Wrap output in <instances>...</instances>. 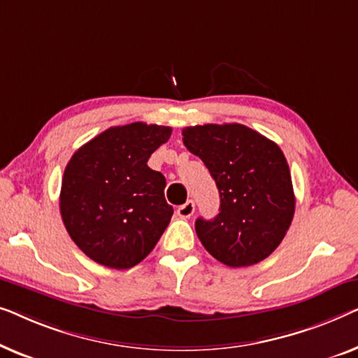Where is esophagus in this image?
<instances>
[{"label":"esophagus","mask_w":358,"mask_h":358,"mask_svg":"<svg viewBox=\"0 0 358 358\" xmlns=\"http://www.w3.org/2000/svg\"><path fill=\"white\" fill-rule=\"evenodd\" d=\"M177 214L180 215L181 219H189L191 215L194 214V203L193 201H186L185 204H181V206H178V209H177Z\"/></svg>","instance_id":"34e87169"}]
</instances>
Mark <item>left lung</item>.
Masks as SVG:
<instances>
[{"mask_svg": "<svg viewBox=\"0 0 358 358\" xmlns=\"http://www.w3.org/2000/svg\"><path fill=\"white\" fill-rule=\"evenodd\" d=\"M181 134L220 194L219 214L213 220H196L201 243L230 268L268 258L284 240L295 213L289 164L279 145L238 123L198 124Z\"/></svg>", "mask_w": 358, "mask_h": 358, "instance_id": "8db88e82", "label": "left lung"}]
</instances>
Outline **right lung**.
<instances>
[{"instance_id":"add662e5","label":"right lung","mask_w":358,"mask_h":358,"mask_svg":"<svg viewBox=\"0 0 358 358\" xmlns=\"http://www.w3.org/2000/svg\"><path fill=\"white\" fill-rule=\"evenodd\" d=\"M172 128L141 122L108 128L73 154L59 213L74 243L95 263L129 269L157 245L172 219L165 177L148 167Z\"/></svg>"}]
</instances>
